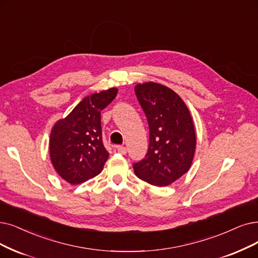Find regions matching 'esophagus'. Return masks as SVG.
<instances>
[{
	"label": "esophagus",
	"instance_id": "esophagus-1",
	"mask_svg": "<svg viewBox=\"0 0 258 258\" xmlns=\"http://www.w3.org/2000/svg\"><path fill=\"white\" fill-rule=\"evenodd\" d=\"M116 149H117V151H118L119 153H121V154H126V152H127V149H126L125 146L118 145V146H116Z\"/></svg>",
	"mask_w": 258,
	"mask_h": 258
}]
</instances>
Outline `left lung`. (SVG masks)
Returning <instances> with one entry per match:
<instances>
[{"instance_id":"left-lung-1","label":"left lung","mask_w":258,"mask_h":258,"mask_svg":"<svg viewBox=\"0 0 258 258\" xmlns=\"http://www.w3.org/2000/svg\"><path fill=\"white\" fill-rule=\"evenodd\" d=\"M136 95L149 126V147L145 158L133 164L141 180L167 186L189 169L196 133L190 113L171 89L156 82L137 85Z\"/></svg>"}]
</instances>
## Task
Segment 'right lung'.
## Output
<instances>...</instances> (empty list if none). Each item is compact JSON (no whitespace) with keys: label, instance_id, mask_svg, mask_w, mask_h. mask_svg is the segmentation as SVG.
Listing matches in <instances>:
<instances>
[{"label":"right lung","instance_id":"1","mask_svg":"<svg viewBox=\"0 0 258 258\" xmlns=\"http://www.w3.org/2000/svg\"><path fill=\"white\" fill-rule=\"evenodd\" d=\"M117 94L116 88L85 97L50 132L49 156L59 176L71 184L99 174L109 158L102 143L100 111Z\"/></svg>","mask_w":258,"mask_h":258}]
</instances>
